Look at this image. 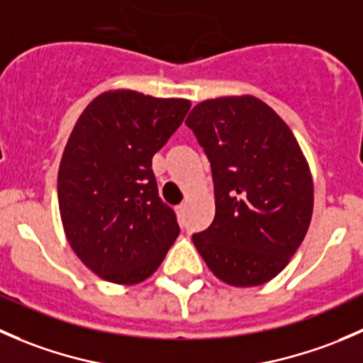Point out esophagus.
<instances>
[{"mask_svg":"<svg viewBox=\"0 0 363 363\" xmlns=\"http://www.w3.org/2000/svg\"><path fill=\"white\" fill-rule=\"evenodd\" d=\"M186 211V203H181V205H179V207H177V212H179V214H181V212H184Z\"/></svg>","mask_w":363,"mask_h":363,"instance_id":"esophagus-1","label":"esophagus"}]
</instances>
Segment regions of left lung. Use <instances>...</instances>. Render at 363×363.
Returning <instances> with one entry per match:
<instances>
[{"label":"left lung","mask_w":363,"mask_h":363,"mask_svg":"<svg viewBox=\"0 0 363 363\" xmlns=\"http://www.w3.org/2000/svg\"><path fill=\"white\" fill-rule=\"evenodd\" d=\"M211 161L216 216L193 235L218 279L237 288L274 279L298 250L313 216V177L288 124L258 98L205 100L189 112Z\"/></svg>","instance_id":"left-lung-1"}]
</instances>
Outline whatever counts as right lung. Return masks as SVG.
Here are the masks:
<instances>
[{"mask_svg": "<svg viewBox=\"0 0 363 363\" xmlns=\"http://www.w3.org/2000/svg\"><path fill=\"white\" fill-rule=\"evenodd\" d=\"M189 107L182 98L117 89L94 98L77 119L61 158L57 200L69 246L101 279L142 283L177 239L152 156Z\"/></svg>", "mask_w": 363, "mask_h": 363, "instance_id": "add662e5", "label": "right lung"}]
</instances>
